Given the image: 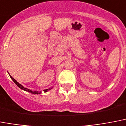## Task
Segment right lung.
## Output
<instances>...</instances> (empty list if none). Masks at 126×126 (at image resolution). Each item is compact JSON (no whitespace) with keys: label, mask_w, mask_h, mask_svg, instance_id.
Returning <instances> with one entry per match:
<instances>
[{"label":"right lung","mask_w":126,"mask_h":126,"mask_svg":"<svg viewBox=\"0 0 126 126\" xmlns=\"http://www.w3.org/2000/svg\"><path fill=\"white\" fill-rule=\"evenodd\" d=\"M10 76L11 79H12V80H13V81H14V82H15V83H16V85H17V86L18 87H19V88H21V89H22V90H25V91L29 92H30V93L33 94H39L41 93V92H38V91H32V90H30V89H28V88H25L24 86H22L21 84H19V82H18L17 81V80H16V79H14V78H13V77H12V76H11V75H10ZM51 88H49V89H46V90H44V92H47V91H48V90H51Z\"/></svg>","instance_id":"right-lung-1"}]
</instances>
